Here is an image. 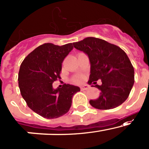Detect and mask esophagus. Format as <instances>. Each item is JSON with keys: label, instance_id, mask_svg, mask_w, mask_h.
Listing matches in <instances>:
<instances>
[{"label": "esophagus", "instance_id": "obj_1", "mask_svg": "<svg viewBox=\"0 0 149 149\" xmlns=\"http://www.w3.org/2000/svg\"><path fill=\"white\" fill-rule=\"evenodd\" d=\"M88 88H89V86H88V85H85V86H81V91H86V90H88Z\"/></svg>", "mask_w": 149, "mask_h": 149}]
</instances>
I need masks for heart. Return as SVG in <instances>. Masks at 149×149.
Listing matches in <instances>:
<instances>
[{"label":"heart","instance_id":"b5f03b06","mask_svg":"<svg viewBox=\"0 0 149 149\" xmlns=\"http://www.w3.org/2000/svg\"><path fill=\"white\" fill-rule=\"evenodd\" d=\"M84 78V76H83V75H77L73 78V82L76 84H80V83L83 82Z\"/></svg>","mask_w":149,"mask_h":149}]
</instances>
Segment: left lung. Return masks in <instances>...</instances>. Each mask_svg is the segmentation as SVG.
Masks as SVG:
<instances>
[{
	"instance_id": "1",
	"label": "left lung",
	"mask_w": 149,
	"mask_h": 149,
	"mask_svg": "<svg viewBox=\"0 0 149 149\" xmlns=\"http://www.w3.org/2000/svg\"><path fill=\"white\" fill-rule=\"evenodd\" d=\"M73 45L89 58L88 84L102 81V85L95 86L100 91V95L90 100V104L96 109H109L123 103L134 83V70L127 54L117 46L95 37H87Z\"/></svg>"
}]
</instances>
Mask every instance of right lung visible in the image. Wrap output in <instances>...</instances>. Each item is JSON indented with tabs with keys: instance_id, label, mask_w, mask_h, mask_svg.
Segmentation results:
<instances>
[{
	"instance_id": "obj_1",
	"label": "right lung",
	"mask_w": 149,
	"mask_h": 149,
	"mask_svg": "<svg viewBox=\"0 0 149 149\" xmlns=\"http://www.w3.org/2000/svg\"><path fill=\"white\" fill-rule=\"evenodd\" d=\"M73 49V44L58 46L46 43L32 51L22 61L18 74L19 91L28 107L39 115L54 119L70 109L72 97L79 87L64 84L53 88L60 77L62 62Z\"/></svg>"
}]
</instances>
